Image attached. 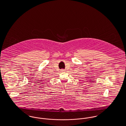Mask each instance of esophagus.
<instances>
[{
	"instance_id": "obj_1",
	"label": "esophagus",
	"mask_w": 126,
	"mask_h": 126,
	"mask_svg": "<svg viewBox=\"0 0 126 126\" xmlns=\"http://www.w3.org/2000/svg\"><path fill=\"white\" fill-rule=\"evenodd\" d=\"M61 71H62V72H64V71H64V69H62V70H61Z\"/></svg>"
}]
</instances>
